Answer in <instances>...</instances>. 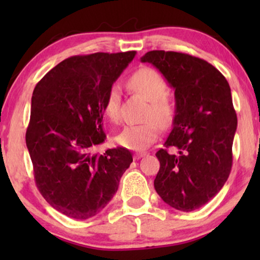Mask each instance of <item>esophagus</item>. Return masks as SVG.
I'll return each mask as SVG.
<instances>
[{"mask_svg": "<svg viewBox=\"0 0 260 260\" xmlns=\"http://www.w3.org/2000/svg\"><path fill=\"white\" fill-rule=\"evenodd\" d=\"M145 155H147V152H145V151H138L134 155V158L135 159H140L141 157H143V156H145Z\"/></svg>", "mask_w": 260, "mask_h": 260, "instance_id": "obj_1", "label": "esophagus"}]
</instances>
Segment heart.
Instances as JSON below:
<instances>
[{
  "label": "heart",
  "mask_w": 260,
  "mask_h": 260,
  "mask_svg": "<svg viewBox=\"0 0 260 260\" xmlns=\"http://www.w3.org/2000/svg\"><path fill=\"white\" fill-rule=\"evenodd\" d=\"M131 90L141 94L149 102L144 119L147 122L138 125H127L116 136V141L123 148L130 150H143L157 140L159 125L168 126L174 117V105L167 94V83L156 71L143 67L130 77L127 81ZM122 93L118 85L109 88L104 101V112L112 122L120 118ZM156 121L158 122L155 123Z\"/></svg>",
  "instance_id": "b5f03b06"
}]
</instances>
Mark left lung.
<instances>
[{
    "instance_id": "obj_1",
    "label": "left lung",
    "mask_w": 260,
    "mask_h": 260,
    "mask_svg": "<svg viewBox=\"0 0 260 260\" xmlns=\"http://www.w3.org/2000/svg\"><path fill=\"white\" fill-rule=\"evenodd\" d=\"M154 65L175 90L173 129L156 157L154 187L163 201L191 212L211 201L229 179L237 115L226 78L204 59L179 52L150 51ZM175 146L179 155L166 148Z\"/></svg>"
}]
</instances>
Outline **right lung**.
Segmentation results:
<instances>
[{
    "instance_id": "right-lung-1",
    "label": "right lung",
    "mask_w": 260,
    "mask_h": 260,
    "mask_svg": "<svg viewBox=\"0 0 260 260\" xmlns=\"http://www.w3.org/2000/svg\"><path fill=\"white\" fill-rule=\"evenodd\" d=\"M136 52L93 53L67 58L37 84L26 144L39 191L56 211L86 220L118 189L133 162L125 148L93 149L105 141L104 101Z\"/></svg>"
}]
</instances>
